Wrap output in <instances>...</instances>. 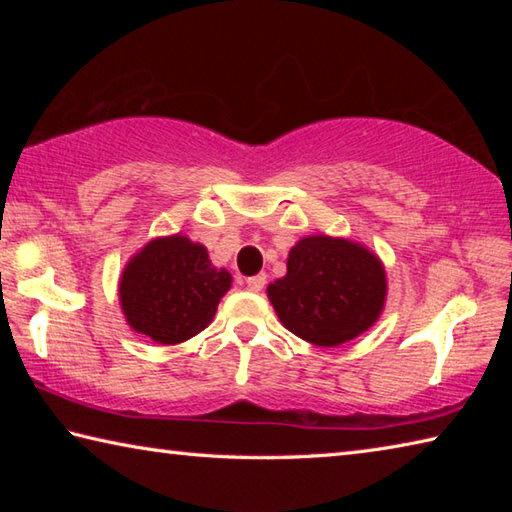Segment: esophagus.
<instances>
[{
    "instance_id": "esophagus-1",
    "label": "esophagus",
    "mask_w": 512,
    "mask_h": 512,
    "mask_svg": "<svg viewBox=\"0 0 512 512\" xmlns=\"http://www.w3.org/2000/svg\"><path fill=\"white\" fill-rule=\"evenodd\" d=\"M246 284H248V289L253 291V293H259L264 289V284H266V275L262 273V275H255V277H248L246 280Z\"/></svg>"
}]
</instances>
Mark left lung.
Masks as SVG:
<instances>
[{
  "mask_svg": "<svg viewBox=\"0 0 512 512\" xmlns=\"http://www.w3.org/2000/svg\"><path fill=\"white\" fill-rule=\"evenodd\" d=\"M280 323L318 348H336L377 323L386 305V268L368 246L309 235L289 250L287 275L268 284Z\"/></svg>",
  "mask_w": 512,
  "mask_h": 512,
  "instance_id": "obj_1",
  "label": "left lung"
}]
</instances>
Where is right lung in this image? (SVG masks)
I'll use <instances>...</instances> for the list:
<instances>
[{
    "instance_id": "add662e5",
    "label": "right lung",
    "mask_w": 512,
    "mask_h": 512,
    "mask_svg": "<svg viewBox=\"0 0 512 512\" xmlns=\"http://www.w3.org/2000/svg\"><path fill=\"white\" fill-rule=\"evenodd\" d=\"M228 268L183 232L155 237L128 259L119 277V305L128 327L153 343L178 345L212 323L230 291Z\"/></svg>"
}]
</instances>
